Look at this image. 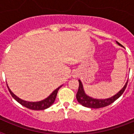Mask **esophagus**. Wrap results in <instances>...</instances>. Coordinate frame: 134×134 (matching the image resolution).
I'll list each match as a JSON object with an SVG mask.
<instances>
[{
	"instance_id": "obj_1",
	"label": "esophagus",
	"mask_w": 134,
	"mask_h": 134,
	"mask_svg": "<svg viewBox=\"0 0 134 134\" xmlns=\"http://www.w3.org/2000/svg\"><path fill=\"white\" fill-rule=\"evenodd\" d=\"M77 76H78V74H76V73H74V74H72V76H73V77H76Z\"/></svg>"
}]
</instances>
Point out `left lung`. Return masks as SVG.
Listing matches in <instances>:
<instances>
[{
	"instance_id": "obj_1",
	"label": "left lung",
	"mask_w": 134,
	"mask_h": 134,
	"mask_svg": "<svg viewBox=\"0 0 134 134\" xmlns=\"http://www.w3.org/2000/svg\"><path fill=\"white\" fill-rule=\"evenodd\" d=\"M116 43H118L119 46L123 47L119 42L116 41ZM127 80L126 83L124 86L118 92V93H116L115 95L112 96L111 97L107 98V99H94V98L91 97L90 96L87 95L85 93V90L83 88V85L80 80H79V90H78L77 94H76V99H77L78 102L80 104H81L82 106L88 108H93V109H99L101 108V107H106L108 105H111L112 103H113L115 100L118 99L121 95L124 93V91H125L126 86L127 85Z\"/></svg>"
}]
</instances>
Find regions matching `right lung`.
Returning a JSON list of instances; mask_svg holds the SVG:
<instances>
[{
	"label": "right lung",
	"instance_id": "1",
	"mask_svg": "<svg viewBox=\"0 0 134 134\" xmlns=\"http://www.w3.org/2000/svg\"><path fill=\"white\" fill-rule=\"evenodd\" d=\"M62 85L59 86L58 88H57L56 89L54 90L52 93H51L50 95H49L47 98H46L43 100H41L40 101H36V102H30V101H27V100H23V99H20L17 96L15 95L9 88V86L7 85V87L9 89V92H10V94L12 97L15 99L18 103H19L21 105H22L24 107H27V108L29 109L32 110H43L46 109H48L50 107L51 105H52L55 101V99L56 98L57 93L58 92V90L61 88Z\"/></svg>",
	"mask_w": 134,
	"mask_h": 134
}]
</instances>
